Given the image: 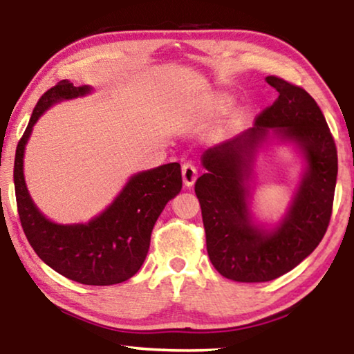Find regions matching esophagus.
<instances>
[{"label":"esophagus","mask_w":354,"mask_h":354,"mask_svg":"<svg viewBox=\"0 0 354 354\" xmlns=\"http://www.w3.org/2000/svg\"><path fill=\"white\" fill-rule=\"evenodd\" d=\"M182 178H183V185L187 188H192L195 185L196 178H198V169L195 164L192 162H185L182 166Z\"/></svg>","instance_id":"obj_1"}]
</instances>
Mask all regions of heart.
<instances>
[{"label":"heart","instance_id":"b5f03b06","mask_svg":"<svg viewBox=\"0 0 354 354\" xmlns=\"http://www.w3.org/2000/svg\"><path fill=\"white\" fill-rule=\"evenodd\" d=\"M234 104V98L229 93H224V91H217V93H212L209 98V109L212 113H224ZM246 119V111L245 109H236L234 114L230 115L229 119V127L236 129L240 127L241 124L245 122Z\"/></svg>","mask_w":354,"mask_h":354}]
</instances>
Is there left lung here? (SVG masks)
<instances>
[{"label": "left lung", "mask_w": 354, "mask_h": 354, "mask_svg": "<svg viewBox=\"0 0 354 354\" xmlns=\"http://www.w3.org/2000/svg\"><path fill=\"white\" fill-rule=\"evenodd\" d=\"M266 82L275 103L235 138L206 149V172L196 180L206 248L217 272L234 282H269L287 274L316 250L332 214L338 161L326 118L313 96L279 77ZM272 141L292 144L304 171L286 211L274 223L252 211L254 167Z\"/></svg>", "instance_id": "1"}]
</instances>
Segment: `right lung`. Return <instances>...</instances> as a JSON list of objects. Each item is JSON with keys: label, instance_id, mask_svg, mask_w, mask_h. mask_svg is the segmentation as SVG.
I'll return each instance as SVG.
<instances>
[{"label": "right lung", "instance_id": "right-lung-1", "mask_svg": "<svg viewBox=\"0 0 354 354\" xmlns=\"http://www.w3.org/2000/svg\"><path fill=\"white\" fill-rule=\"evenodd\" d=\"M91 91L90 85L74 86L62 80L41 96L17 145L14 188L24 234L43 263L74 282L114 285L133 277L142 268L158 217L182 190V172L180 164L169 162L133 174L113 203L88 222L59 224L48 219L33 203L24 177L28 138L48 109Z\"/></svg>", "mask_w": 354, "mask_h": 354}]
</instances>
